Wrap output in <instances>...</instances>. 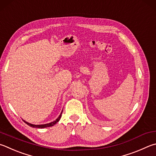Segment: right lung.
Returning <instances> with one entry per match:
<instances>
[{
    "label": "right lung",
    "instance_id": "right-lung-1",
    "mask_svg": "<svg viewBox=\"0 0 156 156\" xmlns=\"http://www.w3.org/2000/svg\"><path fill=\"white\" fill-rule=\"evenodd\" d=\"M63 112V111H62ZM61 114H62V112L61 113V115H59V117L56 119L55 120V121H54L53 122H51V123H47V124H44V125H33V124H30V123H28V122H27V121H24L25 123H26L27 125H29V126H30V127H37V128H44V127H51V126H53L54 125H55V124L58 122V121L60 120V119H61Z\"/></svg>",
    "mask_w": 156,
    "mask_h": 156
}]
</instances>
